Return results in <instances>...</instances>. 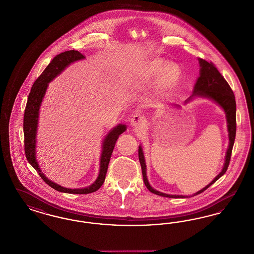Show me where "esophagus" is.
I'll return each instance as SVG.
<instances>
[{"label":"esophagus","mask_w":254,"mask_h":254,"mask_svg":"<svg viewBox=\"0 0 254 254\" xmlns=\"http://www.w3.org/2000/svg\"><path fill=\"white\" fill-rule=\"evenodd\" d=\"M130 123H131L132 127H135L139 128V127H141L144 125L145 117L142 115V114H140V113H135L131 117Z\"/></svg>","instance_id":"34e87169"}]
</instances>
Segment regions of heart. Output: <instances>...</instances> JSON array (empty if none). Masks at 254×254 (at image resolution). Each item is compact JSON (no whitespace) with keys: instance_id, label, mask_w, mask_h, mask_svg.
Wrapping results in <instances>:
<instances>
[{"instance_id":"b5f03b06","label":"heart","mask_w":254,"mask_h":254,"mask_svg":"<svg viewBox=\"0 0 254 254\" xmlns=\"http://www.w3.org/2000/svg\"><path fill=\"white\" fill-rule=\"evenodd\" d=\"M181 68L175 63H167L163 59L150 61L142 72L144 79H158L160 77L161 87L165 91L174 89L181 79Z\"/></svg>"}]
</instances>
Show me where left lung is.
<instances>
[{
  "mask_svg": "<svg viewBox=\"0 0 254 254\" xmlns=\"http://www.w3.org/2000/svg\"><path fill=\"white\" fill-rule=\"evenodd\" d=\"M198 61H199V64H200V75L197 78V81L194 85L193 95L187 101H189L194 96L207 97V98H210L213 101L216 102L223 109L225 113H226L227 122H228V131H229L230 144H229V148H228L227 154H226V158H225L226 160H225L222 171L215 177V179L213 180L212 183L208 184L206 187H204L202 190L193 193V196L204 192L206 189H208L212 184L215 183L220 177H222L224 174L226 173L228 167H229L230 161H231V156H232L235 134H236V103H235L234 91L231 89L230 85L228 84V82L225 80L223 75L217 70V68L215 67V65L213 64V62H208V61H204L202 59H199ZM139 161H140L141 167H142L143 183L145 184L146 188L151 193H156V194L161 195V196L174 197V198L188 197V196H185V195L166 194V193H161V192H158V191L153 189L149 183H148V181H147V178H146V165L144 163V157H143V152H142L141 145L139 146Z\"/></svg>",
  "mask_w": 254,
  "mask_h": 254,
  "instance_id": "left-lung-1",
  "label": "left lung"
}]
</instances>
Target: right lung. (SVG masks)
<instances>
[{
  "label": "right lung",
  "mask_w": 254,
  "mask_h": 254,
  "mask_svg": "<svg viewBox=\"0 0 254 254\" xmlns=\"http://www.w3.org/2000/svg\"><path fill=\"white\" fill-rule=\"evenodd\" d=\"M85 57L80 52L75 50L63 52L60 55H57L45 70L42 71L41 75L34 82L30 93L28 95V99L26 103V107L24 110L23 115V134H24V152L28 163L36 169L39 173L41 179L51 186L53 189L60 191L62 193H79V194H86V193H93L97 191L105 182L106 174L108 171L109 163L112 157V151L114 149L115 143L119 135L122 134L126 130L125 125H119L115 128H113L110 132L103 142V149H102L101 159H100V171L99 176L95 183L91 184L90 187L83 188V189H68L64 188L57 183L49 181L42 173L39 167V164L36 160V134H37V127H38V120H39V111L41 106L42 98L45 94L47 89L48 83L52 81L58 74H60L68 65H70L73 61L83 60Z\"/></svg>",
  "instance_id": "add662e5"
}]
</instances>
